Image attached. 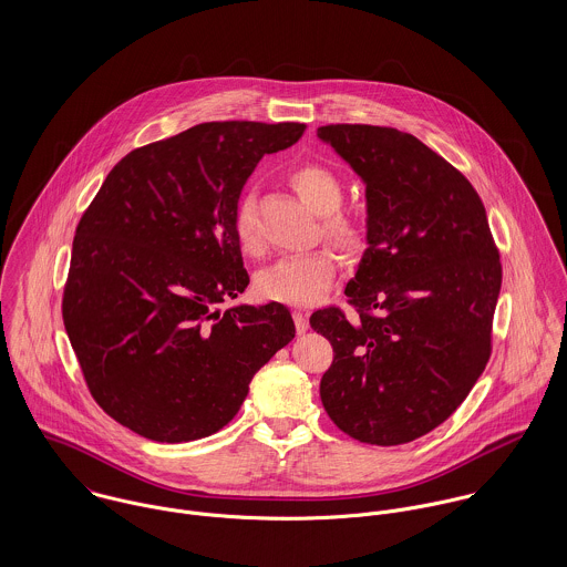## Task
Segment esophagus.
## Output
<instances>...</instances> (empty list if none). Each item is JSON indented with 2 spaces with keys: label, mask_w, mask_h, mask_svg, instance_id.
Segmentation results:
<instances>
[{
  "label": "esophagus",
  "mask_w": 567,
  "mask_h": 567,
  "mask_svg": "<svg viewBox=\"0 0 567 567\" xmlns=\"http://www.w3.org/2000/svg\"><path fill=\"white\" fill-rule=\"evenodd\" d=\"M292 319H295V327H297V331L299 333H303L310 323H308V312L306 310H295L292 312Z\"/></svg>",
  "instance_id": "1"
}]
</instances>
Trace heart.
<instances>
[{
  "instance_id": "heart-1",
  "label": "heart",
  "mask_w": 567,
  "mask_h": 567,
  "mask_svg": "<svg viewBox=\"0 0 567 567\" xmlns=\"http://www.w3.org/2000/svg\"><path fill=\"white\" fill-rule=\"evenodd\" d=\"M288 183L297 196L321 216V234L327 243L344 255H358L364 250L367 234L353 216L340 212L344 187L329 167L321 163H301L290 169ZM234 234L246 255L259 252L261 244L248 203H240L236 209ZM333 272L336 259L324 248L290 255L259 272L257 292L268 301L308 306L329 290Z\"/></svg>"
}]
</instances>
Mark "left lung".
<instances>
[{"mask_svg": "<svg viewBox=\"0 0 567 567\" xmlns=\"http://www.w3.org/2000/svg\"><path fill=\"white\" fill-rule=\"evenodd\" d=\"M317 135L367 185V250L336 306L310 317L333 347L321 380L329 419L371 445H402L465 402L491 355L499 252L472 183L389 126Z\"/></svg>", "mask_w": 567, "mask_h": 567, "instance_id": "obj_1", "label": "left lung"}]
</instances>
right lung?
<instances>
[{"instance_id":"add662e5","label":"right lung","mask_w":567,"mask_h":567,"mask_svg":"<svg viewBox=\"0 0 567 567\" xmlns=\"http://www.w3.org/2000/svg\"><path fill=\"white\" fill-rule=\"evenodd\" d=\"M299 122H205L128 153L82 214L63 323L91 398L124 427L183 443L225 427L252 375L295 338L286 306L248 286L234 216L264 155Z\"/></svg>"}]
</instances>
